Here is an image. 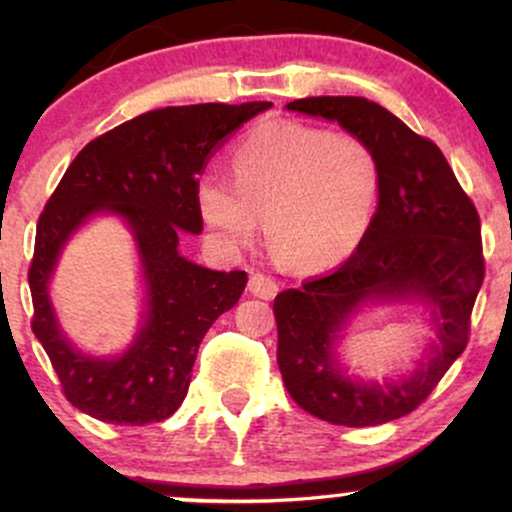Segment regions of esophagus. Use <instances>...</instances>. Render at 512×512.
<instances>
[{"instance_id":"1","label":"esophagus","mask_w":512,"mask_h":512,"mask_svg":"<svg viewBox=\"0 0 512 512\" xmlns=\"http://www.w3.org/2000/svg\"><path fill=\"white\" fill-rule=\"evenodd\" d=\"M248 289H250L252 296L269 301V298H274L276 291H279V284H276V279H272V276H269V274L255 272V274H250Z\"/></svg>"}]
</instances>
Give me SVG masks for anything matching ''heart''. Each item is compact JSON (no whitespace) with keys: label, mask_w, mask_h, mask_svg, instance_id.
Here are the masks:
<instances>
[{"label":"heart","mask_w":512,"mask_h":512,"mask_svg":"<svg viewBox=\"0 0 512 512\" xmlns=\"http://www.w3.org/2000/svg\"><path fill=\"white\" fill-rule=\"evenodd\" d=\"M233 180L204 178L197 211L223 250L267 236L301 272H325L358 250L383 195V161L361 134L305 122L257 127L231 156Z\"/></svg>","instance_id":"1"}]
</instances>
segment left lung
Masks as SVG:
<instances>
[{
    "label": "left lung",
    "mask_w": 512,
    "mask_h": 512,
    "mask_svg": "<svg viewBox=\"0 0 512 512\" xmlns=\"http://www.w3.org/2000/svg\"><path fill=\"white\" fill-rule=\"evenodd\" d=\"M286 108L337 120L368 139L383 161V195L349 260L276 296V363L293 402L317 419L351 428L387 424L424 404L467 349L484 281L479 211L443 151L383 105L358 96H315ZM407 295L434 305V354L402 384L366 386L342 376L333 339L348 313L368 297Z\"/></svg>",
    "instance_id": "left-lung-1"
}]
</instances>
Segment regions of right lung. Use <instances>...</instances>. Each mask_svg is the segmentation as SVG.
<instances>
[{"mask_svg":"<svg viewBox=\"0 0 512 512\" xmlns=\"http://www.w3.org/2000/svg\"><path fill=\"white\" fill-rule=\"evenodd\" d=\"M240 105H168L122 122L88 142L55 187L35 231L28 267L31 327L62 392L105 424L168 419L187 395L197 349L219 315L238 303L245 272H211L178 252L180 231L202 233L199 175L236 129L267 110ZM115 210L133 228L150 286V313L138 342L115 362L71 349L51 315L47 279L66 239L91 213Z\"/></svg>","mask_w":512,"mask_h":512,"instance_id":"obj_1","label":"right lung"}]
</instances>
